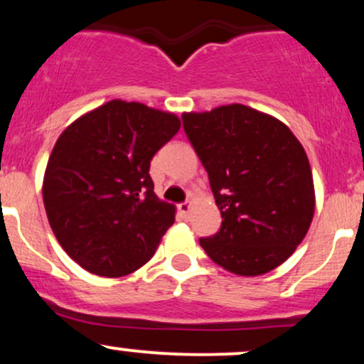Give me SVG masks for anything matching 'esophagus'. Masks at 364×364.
<instances>
[{
  "label": "esophagus",
  "instance_id": "1",
  "mask_svg": "<svg viewBox=\"0 0 364 364\" xmlns=\"http://www.w3.org/2000/svg\"><path fill=\"white\" fill-rule=\"evenodd\" d=\"M190 210H191V203L190 202H183V203H179L178 205V212H179V215L181 217H188V214H190Z\"/></svg>",
  "mask_w": 364,
  "mask_h": 364
}]
</instances>
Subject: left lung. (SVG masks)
Masks as SVG:
<instances>
[{"mask_svg":"<svg viewBox=\"0 0 364 364\" xmlns=\"http://www.w3.org/2000/svg\"><path fill=\"white\" fill-rule=\"evenodd\" d=\"M181 118L223 215L219 232L200 246L236 275L270 272L296 252L315 214L303 145L282 121L243 104Z\"/></svg>","mask_w":364,"mask_h":364,"instance_id":"left-lung-1","label":"left lung"}]
</instances>
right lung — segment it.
Here are the masks:
<instances>
[{"label": "right lung", "mask_w": 364, "mask_h": 364, "mask_svg": "<svg viewBox=\"0 0 364 364\" xmlns=\"http://www.w3.org/2000/svg\"><path fill=\"white\" fill-rule=\"evenodd\" d=\"M176 114L114 99L75 119L46 166L49 225L89 272L121 277L145 265L176 207L154 193L150 161L178 133Z\"/></svg>", "instance_id": "right-lung-1"}]
</instances>
